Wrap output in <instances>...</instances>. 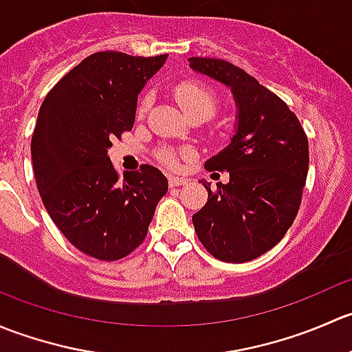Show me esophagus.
Masks as SVG:
<instances>
[{
    "label": "esophagus",
    "mask_w": 352,
    "mask_h": 352,
    "mask_svg": "<svg viewBox=\"0 0 352 352\" xmlns=\"http://www.w3.org/2000/svg\"><path fill=\"white\" fill-rule=\"evenodd\" d=\"M168 184H170V187H179V186H184V184H187V179H184V177L170 175Z\"/></svg>",
    "instance_id": "esophagus-1"
}]
</instances>
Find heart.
<instances>
[{
	"mask_svg": "<svg viewBox=\"0 0 352 352\" xmlns=\"http://www.w3.org/2000/svg\"><path fill=\"white\" fill-rule=\"evenodd\" d=\"M177 102H179L180 109L184 110L187 117L194 116V113H202L206 117H211L218 107V98L216 94L208 87V85L201 83V81H182L173 90ZM148 107H150V97H143L138 105V113L144 116ZM162 160L166 165H177V156L173 151H163Z\"/></svg>",
	"mask_w": 352,
	"mask_h": 352,
	"instance_id": "obj_1",
	"label": "heart"
}]
</instances>
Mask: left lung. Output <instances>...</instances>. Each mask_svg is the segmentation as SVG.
I'll list each match as a JSON object with an SVG mask.
<instances>
[{
  "mask_svg": "<svg viewBox=\"0 0 352 352\" xmlns=\"http://www.w3.org/2000/svg\"><path fill=\"white\" fill-rule=\"evenodd\" d=\"M189 66L232 90L235 134L206 162L228 184L202 180L208 202L192 216L197 239L223 262H248L281 242L300 209L308 173V140L298 117L254 76L223 59L190 58Z\"/></svg>",
  "mask_w": 352,
  "mask_h": 352,
  "instance_id": "obj_1",
  "label": "left lung"
}]
</instances>
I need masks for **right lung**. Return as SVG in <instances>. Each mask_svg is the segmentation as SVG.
Instances as JSON below:
<instances>
[{"instance_id": "add662e5", "label": "right lung", "mask_w": 352, "mask_h": 352, "mask_svg": "<svg viewBox=\"0 0 352 352\" xmlns=\"http://www.w3.org/2000/svg\"><path fill=\"white\" fill-rule=\"evenodd\" d=\"M124 52H95L47 94L32 136L38 194L63 235L100 261H119L143 243L168 180L151 165L119 179L107 151L133 129L138 95L165 65Z\"/></svg>"}]
</instances>
